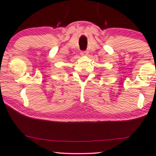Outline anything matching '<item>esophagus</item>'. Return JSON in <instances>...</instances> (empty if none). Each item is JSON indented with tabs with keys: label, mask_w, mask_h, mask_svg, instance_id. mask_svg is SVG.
I'll return each mask as SVG.
<instances>
[{
	"label": "esophagus",
	"mask_w": 156,
	"mask_h": 156,
	"mask_svg": "<svg viewBox=\"0 0 156 156\" xmlns=\"http://www.w3.org/2000/svg\"><path fill=\"white\" fill-rule=\"evenodd\" d=\"M80 55H81L82 56H86V55H88V52H86V51H83V52H80Z\"/></svg>",
	"instance_id": "34e87169"
}]
</instances>
